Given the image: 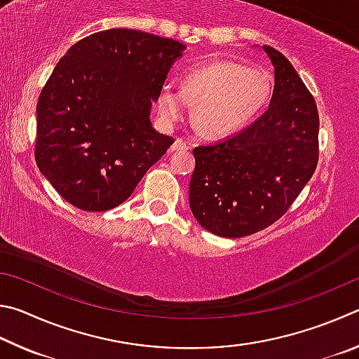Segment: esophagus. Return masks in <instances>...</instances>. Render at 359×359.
Wrapping results in <instances>:
<instances>
[{"label":"esophagus","instance_id":"1","mask_svg":"<svg viewBox=\"0 0 359 359\" xmlns=\"http://www.w3.org/2000/svg\"><path fill=\"white\" fill-rule=\"evenodd\" d=\"M189 143H187L186 140H183V138H176L175 143L172 144V149L173 151H183V149H189Z\"/></svg>","mask_w":359,"mask_h":359}]
</instances>
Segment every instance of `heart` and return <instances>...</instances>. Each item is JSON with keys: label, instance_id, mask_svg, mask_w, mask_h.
Wrapping results in <instances>:
<instances>
[{"label": "heart", "instance_id": "obj_1", "mask_svg": "<svg viewBox=\"0 0 359 359\" xmlns=\"http://www.w3.org/2000/svg\"><path fill=\"white\" fill-rule=\"evenodd\" d=\"M273 93L271 75L243 62L216 60L196 66L181 79V90L172 83L161 86L156 107L165 124L178 123L194 109L198 130L210 137L229 135L248 124Z\"/></svg>", "mask_w": 359, "mask_h": 359}]
</instances>
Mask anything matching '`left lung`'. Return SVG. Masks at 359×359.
<instances>
[{
	"mask_svg": "<svg viewBox=\"0 0 359 359\" xmlns=\"http://www.w3.org/2000/svg\"><path fill=\"white\" fill-rule=\"evenodd\" d=\"M263 50L274 66L269 109L238 134L194 148L191 210L217 236H249L279 221L318 163L316 99L284 55Z\"/></svg>",
	"mask_w": 359,
	"mask_h": 359,
	"instance_id": "obj_1",
	"label": "left lung"
}]
</instances>
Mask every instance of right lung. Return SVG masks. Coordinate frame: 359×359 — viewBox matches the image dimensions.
Returning a JSON list of instances; mask_svg holds the SVG:
<instances>
[{
  "label": "right lung",
  "mask_w": 359,
  "mask_h": 359,
  "mask_svg": "<svg viewBox=\"0 0 359 359\" xmlns=\"http://www.w3.org/2000/svg\"><path fill=\"white\" fill-rule=\"evenodd\" d=\"M184 43L113 28L86 36L58 61L37 100L36 163L83 211L116 208L175 142L149 121Z\"/></svg>",
  "instance_id": "add662e5"
}]
</instances>
